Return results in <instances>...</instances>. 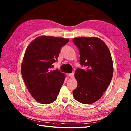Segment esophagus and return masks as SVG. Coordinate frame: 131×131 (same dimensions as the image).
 Returning <instances> with one entry per match:
<instances>
[{"mask_svg":"<svg viewBox=\"0 0 131 131\" xmlns=\"http://www.w3.org/2000/svg\"><path fill=\"white\" fill-rule=\"evenodd\" d=\"M69 76L70 77V78H74V73H73L69 74Z\"/></svg>","mask_w":131,"mask_h":131,"instance_id":"34e87169","label":"esophagus"}]
</instances>
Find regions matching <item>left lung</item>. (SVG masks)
I'll use <instances>...</instances> for the list:
<instances>
[{"label": "left lung", "instance_id": "left-lung-1", "mask_svg": "<svg viewBox=\"0 0 131 131\" xmlns=\"http://www.w3.org/2000/svg\"><path fill=\"white\" fill-rule=\"evenodd\" d=\"M78 48L80 63L85 69H77L75 77L77 87L74 97L84 104H91L102 97L112 80L113 63L109 49L97 37H79L73 39Z\"/></svg>", "mask_w": 131, "mask_h": 131}]
</instances>
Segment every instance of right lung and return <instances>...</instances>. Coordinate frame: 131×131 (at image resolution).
<instances>
[{"label":"right lung","instance_id":"1","mask_svg":"<svg viewBox=\"0 0 131 131\" xmlns=\"http://www.w3.org/2000/svg\"><path fill=\"white\" fill-rule=\"evenodd\" d=\"M69 39L40 36L32 41L25 53L21 73L25 84L34 99L42 104L56 100L65 75L52 70L62 47Z\"/></svg>","mask_w":131,"mask_h":131}]
</instances>
